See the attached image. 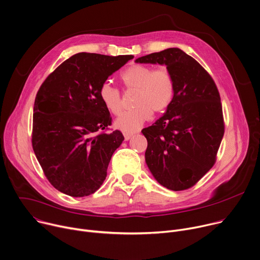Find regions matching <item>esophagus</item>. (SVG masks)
I'll use <instances>...</instances> for the list:
<instances>
[{"label":"esophagus","mask_w":260,"mask_h":260,"mask_svg":"<svg viewBox=\"0 0 260 260\" xmlns=\"http://www.w3.org/2000/svg\"><path fill=\"white\" fill-rule=\"evenodd\" d=\"M124 137H125V140H129V139L132 137V134H131V133L124 132Z\"/></svg>","instance_id":"34e87169"}]
</instances>
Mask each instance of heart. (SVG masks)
<instances>
[{
    "label": "heart",
    "instance_id": "1",
    "mask_svg": "<svg viewBox=\"0 0 260 260\" xmlns=\"http://www.w3.org/2000/svg\"><path fill=\"white\" fill-rule=\"evenodd\" d=\"M124 88L136 90L135 108L125 111L115 121L114 126L125 132H135L156 113L164 111L174 99L175 81L166 67L153 69L150 66L134 64L120 74ZM100 99L105 108L118 115L122 111V99L118 89L104 82L99 90Z\"/></svg>",
    "mask_w": 260,
    "mask_h": 260
}]
</instances>
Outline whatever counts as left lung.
<instances>
[{
  "mask_svg": "<svg viewBox=\"0 0 260 260\" xmlns=\"http://www.w3.org/2000/svg\"><path fill=\"white\" fill-rule=\"evenodd\" d=\"M136 63L165 65L175 81L166 112L142 129L148 140L146 162L163 187L182 191L194 186L216 162L224 135L219 91L207 70L180 48L138 57Z\"/></svg>",
  "mask_w": 260,
  "mask_h": 260,
  "instance_id": "obj_1",
  "label": "left lung"
}]
</instances>
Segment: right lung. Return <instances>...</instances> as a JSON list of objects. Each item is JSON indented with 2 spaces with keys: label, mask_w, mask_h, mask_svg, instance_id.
Wrapping results in <instances>:
<instances>
[{
  "label": "right lung",
  "mask_w": 260,
  "mask_h": 260,
  "mask_svg": "<svg viewBox=\"0 0 260 260\" xmlns=\"http://www.w3.org/2000/svg\"><path fill=\"white\" fill-rule=\"evenodd\" d=\"M133 55L79 52L41 84L33 114L32 146L48 182L73 197L96 192L107 176L112 154L124 140L111 125L99 90Z\"/></svg>",
  "instance_id": "add662e5"
}]
</instances>
